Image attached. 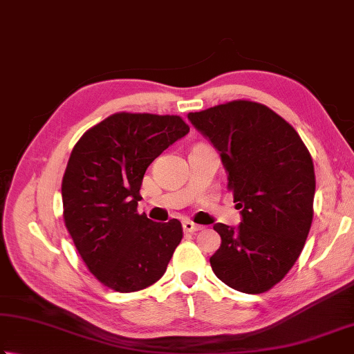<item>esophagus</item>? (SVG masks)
I'll list each match as a JSON object with an SVG mask.
<instances>
[{"label":"esophagus","instance_id":"obj_1","mask_svg":"<svg viewBox=\"0 0 354 354\" xmlns=\"http://www.w3.org/2000/svg\"><path fill=\"white\" fill-rule=\"evenodd\" d=\"M183 228H184L185 233H195V232L203 230V225H198L195 223H192V221H184Z\"/></svg>","mask_w":354,"mask_h":354}]
</instances>
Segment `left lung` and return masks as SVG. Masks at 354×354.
Masks as SVG:
<instances>
[{
	"label": "left lung",
	"instance_id": "1",
	"mask_svg": "<svg viewBox=\"0 0 354 354\" xmlns=\"http://www.w3.org/2000/svg\"><path fill=\"white\" fill-rule=\"evenodd\" d=\"M221 153L242 223L214 224L221 247L214 274L238 292L259 295L283 279L313 223V159L297 131L264 104L236 100L189 113Z\"/></svg>",
	"mask_w": 354,
	"mask_h": 354
}]
</instances>
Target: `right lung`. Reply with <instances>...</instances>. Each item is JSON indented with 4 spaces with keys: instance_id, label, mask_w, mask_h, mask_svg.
<instances>
[{
    "instance_id": "1",
    "label": "right lung",
    "mask_w": 354,
    "mask_h": 354,
    "mask_svg": "<svg viewBox=\"0 0 354 354\" xmlns=\"http://www.w3.org/2000/svg\"><path fill=\"white\" fill-rule=\"evenodd\" d=\"M181 116L120 112L88 129L62 176V216L80 256L104 286L131 293L155 283L183 239L178 219L138 213L144 173L189 133Z\"/></svg>"
}]
</instances>
